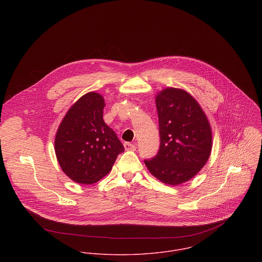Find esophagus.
<instances>
[{
    "label": "esophagus",
    "mask_w": 262,
    "mask_h": 262,
    "mask_svg": "<svg viewBox=\"0 0 262 262\" xmlns=\"http://www.w3.org/2000/svg\"><path fill=\"white\" fill-rule=\"evenodd\" d=\"M124 147H125V149L126 150L136 149V147H135V144H133V143H130V142H125V143H124Z\"/></svg>",
    "instance_id": "1"
}]
</instances>
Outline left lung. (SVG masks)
Returning a JSON list of instances; mask_svg holds the SVG:
<instances>
[{
    "label": "left lung",
    "mask_w": 262,
    "mask_h": 262,
    "mask_svg": "<svg viewBox=\"0 0 262 262\" xmlns=\"http://www.w3.org/2000/svg\"><path fill=\"white\" fill-rule=\"evenodd\" d=\"M160 145L144 162L160 182L177 186L193 178L208 161L212 150L209 120L199 103L181 89L167 88L155 98Z\"/></svg>",
    "instance_id": "left-lung-1"
}]
</instances>
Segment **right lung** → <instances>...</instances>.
<instances>
[{"mask_svg":"<svg viewBox=\"0 0 262 262\" xmlns=\"http://www.w3.org/2000/svg\"><path fill=\"white\" fill-rule=\"evenodd\" d=\"M105 101L95 92L78 99L62 119L54 146L63 172L75 183L92 185L107 176L124 146L105 123Z\"/></svg>","mask_w":262,"mask_h":262,"instance_id":"obj_1","label":"right lung"}]
</instances>
